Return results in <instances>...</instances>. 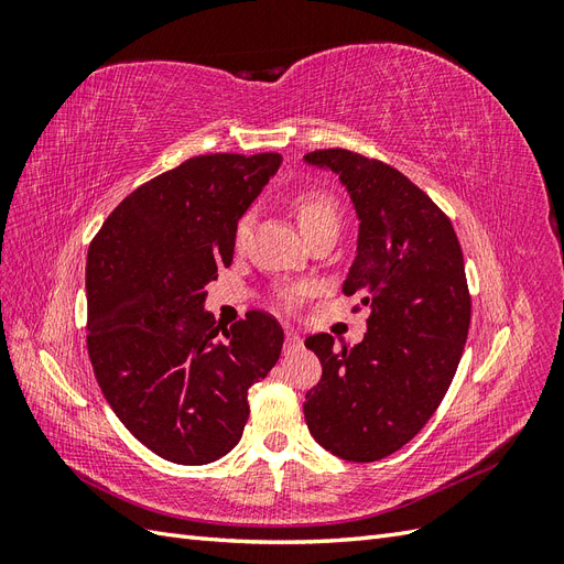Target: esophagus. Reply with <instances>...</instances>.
<instances>
[{"label":"esophagus","instance_id":"esophagus-1","mask_svg":"<svg viewBox=\"0 0 564 564\" xmlns=\"http://www.w3.org/2000/svg\"><path fill=\"white\" fill-rule=\"evenodd\" d=\"M284 336H286V338H284V350H286V352L301 348V336H299L294 329H286Z\"/></svg>","mask_w":564,"mask_h":564}]
</instances>
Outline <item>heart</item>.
Wrapping results in <instances>:
<instances>
[{"label":"heart","mask_w":564,"mask_h":564,"mask_svg":"<svg viewBox=\"0 0 564 564\" xmlns=\"http://www.w3.org/2000/svg\"><path fill=\"white\" fill-rule=\"evenodd\" d=\"M292 207H294V214L299 218V226L305 235L313 232V230H319V228H336L338 230L340 209H338L336 199L329 193L305 191L294 199ZM249 224H251L249 216H245L240 224H237V230H235L237 242H242L247 237Z\"/></svg>","instance_id":"1"}]
</instances>
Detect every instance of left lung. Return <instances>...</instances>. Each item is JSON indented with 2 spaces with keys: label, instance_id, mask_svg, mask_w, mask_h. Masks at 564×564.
Returning <instances> with one entry per match:
<instances>
[{
  "label": "left lung",
  "instance_id": "1",
  "mask_svg": "<svg viewBox=\"0 0 564 564\" xmlns=\"http://www.w3.org/2000/svg\"><path fill=\"white\" fill-rule=\"evenodd\" d=\"M303 160L346 185L360 230L344 294L371 311L360 344L305 338L322 379L303 414L324 449L367 464L404 447L452 386L470 324L464 253L449 218L398 169L340 148Z\"/></svg>",
  "mask_w": 564,
  "mask_h": 564
}]
</instances>
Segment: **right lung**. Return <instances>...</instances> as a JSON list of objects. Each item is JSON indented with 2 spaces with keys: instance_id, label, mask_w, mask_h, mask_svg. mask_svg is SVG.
Instances as JSON below:
<instances>
[{
  "instance_id": "right-lung-1",
  "label": "right lung",
  "mask_w": 564,
  "mask_h": 564,
  "mask_svg": "<svg viewBox=\"0 0 564 564\" xmlns=\"http://www.w3.org/2000/svg\"><path fill=\"white\" fill-rule=\"evenodd\" d=\"M280 164L278 152L185 160L119 202L89 245L96 381L127 431L174 464L226 456L249 419V388L280 360L272 315L249 311L220 329L204 311V286L232 263L237 220Z\"/></svg>"
}]
</instances>
